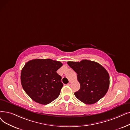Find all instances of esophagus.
<instances>
[{
    "label": "esophagus",
    "instance_id": "1",
    "mask_svg": "<svg viewBox=\"0 0 130 130\" xmlns=\"http://www.w3.org/2000/svg\"><path fill=\"white\" fill-rule=\"evenodd\" d=\"M71 84H72V82H69V83L68 84H67V85L70 86H71Z\"/></svg>",
    "mask_w": 130,
    "mask_h": 130
}]
</instances>
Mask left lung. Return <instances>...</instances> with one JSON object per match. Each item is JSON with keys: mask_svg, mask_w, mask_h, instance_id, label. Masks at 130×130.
Masks as SVG:
<instances>
[{"mask_svg": "<svg viewBox=\"0 0 130 130\" xmlns=\"http://www.w3.org/2000/svg\"><path fill=\"white\" fill-rule=\"evenodd\" d=\"M67 63L77 74L80 89L74 94L78 100L84 104H93L106 94L109 86V76L102 65L87 59Z\"/></svg>", "mask_w": 130, "mask_h": 130, "instance_id": "obj_1", "label": "left lung"}]
</instances>
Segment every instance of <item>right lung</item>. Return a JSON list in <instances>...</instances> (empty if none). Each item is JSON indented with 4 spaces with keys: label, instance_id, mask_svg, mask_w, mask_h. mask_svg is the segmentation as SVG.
<instances>
[{
    "label": "right lung",
    "instance_id": "1",
    "mask_svg": "<svg viewBox=\"0 0 130 130\" xmlns=\"http://www.w3.org/2000/svg\"><path fill=\"white\" fill-rule=\"evenodd\" d=\"M63 65L51 59H35L25 64L21 73L22 86L36 103L47 105L57 98L63 86L57 71Z\"/></svg>",
    "mask_w": 130,
    "mask_h": 130
}]
</instances>
